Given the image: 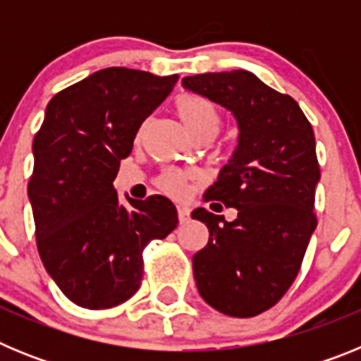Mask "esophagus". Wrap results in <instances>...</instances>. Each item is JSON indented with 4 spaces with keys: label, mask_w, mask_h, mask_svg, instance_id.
Listing matches in <instances>:
<instances>
[{
    "label": "esophagus",
    "mask_w": 361,
    "mask_h": 361,
    "mask_svg": "<svg viewBox=\"0 0 361 361\" xmlns=\"http://www.w3.org/2000/svg\"><path fill=\"white\" fill-rule=\"evenodd\" d=\"M177 215H178V222H180V224H186L188 220H190V209H188L186 206H178Z\"/></svg>",
    "instance_id": "esophagus-1"
}]
</instances>
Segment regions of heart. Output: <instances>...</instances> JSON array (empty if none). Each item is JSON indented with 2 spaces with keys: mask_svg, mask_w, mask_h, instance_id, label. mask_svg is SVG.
Masks as SVG:
<instances>
[{
  "mask_svg": "<svg viewBox=\"0 0 361 361\" xmlns=\"http://www.w3.org/2000/svg\"><path fill=\"white\" fill-rule=\"evenodd\" d=\"M177 114L180 121L184 123L191 135L202 132V130H216V123H219V116L216 110L208 99L199 97V95H183L177 99ZM159 186L170 193L173 197L184 195L186 191V175L180 173L178 170H166L164 173L159 177Z\"/></svg>",
  "mask_w": 361,
  "mask_h": 361,
  "instance_id": "obj_1",
  "label": "heart"
}]
</instances>
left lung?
<instances>
[{"label": "left lung", "mask_w": 361, "mask_h": 361, "mask_svg": "<svg viewBox=\"0 0 361 361\" xmlns=\"http://www.w3.org/2000/svg\"><path fill=\"white\" fill-rule=\"evenodd\" d=\"M183 86L226 108L238 130L228 164L204 193L237 209V219L191 213L209 229L193 255L197 289L228 317H257L288 291L317 229L314 133L295 99L247 70L190 75Z\"/></svg>", "instance_id": "obj_1"}]
</instances>
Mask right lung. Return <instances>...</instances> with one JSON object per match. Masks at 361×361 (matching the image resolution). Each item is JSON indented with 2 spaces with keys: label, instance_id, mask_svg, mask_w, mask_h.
I'll return each instance as SVG.
<instances>
[{
  "label": "right lung",
  "instance_id": "right-lung-1",
  "mask_svg": "<svg viewBox=\"0 0 361 361\" xmlns=\"http://www.w3.org/2000/svg\"><path fill=\"white\" fill-rule=\"evenodd\" d=\"M178 75L99 70L50 99L34 137L28 183L37 250L73 304L108 309L135 295L142 250L178 224L170 199L119 200L114 180L137 132L173 90Z\"/></svg>",
  "mask_w": 361,
  "mask_h": 361
}]
</instances>
